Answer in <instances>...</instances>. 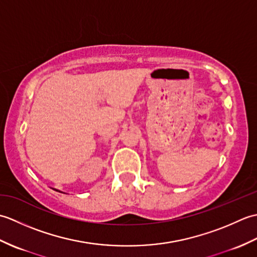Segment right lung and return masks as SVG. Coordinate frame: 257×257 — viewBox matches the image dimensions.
<instances>
[{
	"label": "right lung",
	"instance_id": "1",
	"mask_svg": "<svg viewBox=\"0 0 257 257\" xmlns=\"http://www.w3.org/2000/svg\"><path fill=\"white\" fill-rule=\"evenodd\" d=\"M53 190H55V191H57V192H61V191H59V190H57V189H53ZM62 193H64V192H62Z\"/></svg>",
	"mask_w": 257,
	"mask_h": 257
}]
</instances>
